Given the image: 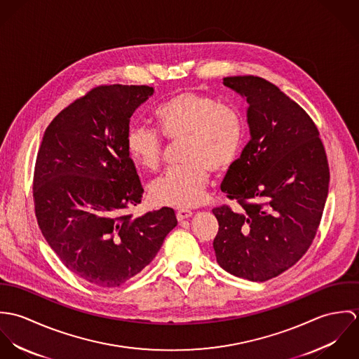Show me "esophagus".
<instances>
[{"label": "esophagus", "instance_id": "esophagus-1", "mask_svg": "<svg viewBox=\"0 0 359 359\" xmlns=\"http://www.w3.org/2000/svg\"><path fill=\"white\" fill-rule=\"evenodd\" d=\"M194 215V212L191 211V210H178L177 211V218H178V221H184V219H187V218H189V217H192Z\"/></svg>", "mask_w": 359, "mask_h": 359}]
</instances>
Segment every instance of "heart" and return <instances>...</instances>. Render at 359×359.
Wrapping results in <instances>:
<instances>
[{
	"instance_id": "b5f03b06",
	"label": "heart",
	"mask_w": 359,
	"mask_h": 359,
	"mask_svg": "<svg viewBox=\"0 0 359 359\" xmlns=\"http://www.w3.org/2000/svg\"><path fill=\"white\" fill-rule=\"evenodd\" d=\"M158 131L170 141H182L184 165L167 171L154 181V203L191 208L205 199L210 171L226 172L236 161L245 140L242 116L232 107L187 90L157 106L154 113ZM131 160L149 171L158 168L163 145L158 134L148 127H133L127 133Z\"/></svg>"
}]
</instances>
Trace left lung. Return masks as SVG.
<instances>
[{"label": "left lung", "mask_w": 359, "mask_h": 359, "mask_svg": "<svg viewBox=\"0 0 359 359\" xmlns=\"http://www.w3.org/2000/svg\"><path fill=\"white\" fill-rule=\"evenodd\" d=\"M248 102L250 141L228 170L221 191L238 201L212 208L217 262L264 282L289 269L311 246L329 192V165L318 128L303 107L256 76L225 77Z\"/></svg>", "instance_id": "1"}]
</instances>
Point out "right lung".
<instances>
[{
  "instance_id": "right-lung-1",
  "label": "right lung",
  "mask_w": 359,
  "mask_h": 359,
  "mask_svg": "<svg viewBox=\"0 0 359 359\" xmlns=\"http://www.w3.org/2000/svg\"><path fill=\"white\" fill-rule=\"evenodd\" d=\"M154 93L147 86L94 88L52 120L37 154L40 229L66 268L101 287L141 272L177 226L170 207L138 218L124 214L144 194L127 152L130 118Z\"/></svg>"
}]
</instances>
